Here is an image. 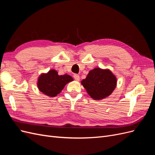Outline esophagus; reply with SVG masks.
I'll list each match as a JSON object with an SVG mask.
<instances>
[{"label": "esophagus", "instance_id": "obj_1", "mask_svg": "<svg viewBox=\"0 0 155 155\" xmlns=\"http://www.w3.org/2000/svg\"><path fill=\"white\" fill-rule=\"evenodd\" d=\"M74 78L75 79V80L79 81V79H80V78H79V76L78 74H74Z\"/></svg>", "mask_w": 155, "mask_h": 155}]
</instances>
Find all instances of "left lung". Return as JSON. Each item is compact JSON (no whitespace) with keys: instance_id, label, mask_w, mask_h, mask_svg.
<instances>
[{"instance_id":"8db88e82","label":"left lung","mask_w":155,"mask_h":155,"mask_svg":"<svg viewBox=\"0 0 155 155\" xmlns=\"http://www.w3.org/2000/svg\"><path fill=\"white\" fill-rule=\"evenodd\" d=\"M93 100H100L109 96L117 85V78L109 69L95 68L81 81Z\"/></svg>"}]
</instances>
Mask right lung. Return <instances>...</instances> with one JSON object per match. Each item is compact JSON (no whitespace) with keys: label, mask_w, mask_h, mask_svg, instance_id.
<instances>
[{"label":"right lung","mask_w":155,"mask_h":155,"mask_svg":"<svg viewBox=\"0 0 155 155\" xmlns=\"http://www.w3.org/2000/svg\"><path fill=\"white\" fill-rule=\"evenodd\" d=\"M74 80L68 74L58 75L57 70L51 69L42 73L37 79V85L40 92L49 97H55L62 91L67 83Z\"/></svg>","instance_id":"add662e5"}]
</instances>
